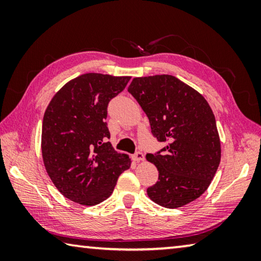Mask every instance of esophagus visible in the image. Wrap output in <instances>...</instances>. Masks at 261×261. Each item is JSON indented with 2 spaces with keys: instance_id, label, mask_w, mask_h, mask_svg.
Listing matches in <instances>:
<instances>
[{
  "instance_id": "obj_1",
  "label": "esophagus",
  "mask_w": 261,
  "mask_h": 261,
  "mask_svg": "<svg viewBox=\"0 0 261 261\" xmlns=\"http://www.w3.org/2000/svg\"><path fill=\"white\" fill-rule=\"evenodd\" d=\"M144 159H145V156H144V154L141 153V152H136V153L134 154V160L137 161V162L144 161Z\"/></svg>"
}]
</instances>
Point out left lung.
Here are the masks:
<instances>
[{"instance_id":"left-lung-1","label":"left lung","mask_w":261,"mask_h":261,"mask_svg":"<svg viewBox=\"0 0 261 261\" xmlns=\"http://www.w3.org/2000/svg\"><path fill=\"white\" fill-rule=\"evenodd\" d=\"M129 93L147 115L152 135L166 144L147 154L159 180L147 189L155 204L178 208L204 193L221 160L215 116L199 92L170 74L134 78Z\"/></svg>"}]
</instances>
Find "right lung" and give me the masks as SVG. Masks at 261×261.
Listing matches in <instances>:
<instances>
[{
    "instance_id": "right-lung-1",
    "label": "right lung",
    "mask_w": 261,
    "mask_h": 261,
    "mask_svg": "<svg viewBox=\"0 0 261 261\" xmlns=\"http://www.w3.org/2000/svg\"><path fill=\"white\" fill-rule=\"evenodd\" d=\"M131 77L85 73L53 96L43 115L41 151L51 182L65 198L94 206L113 193L131 160L108 139L107 107Z\"/></svg>"
}]
</instances>
